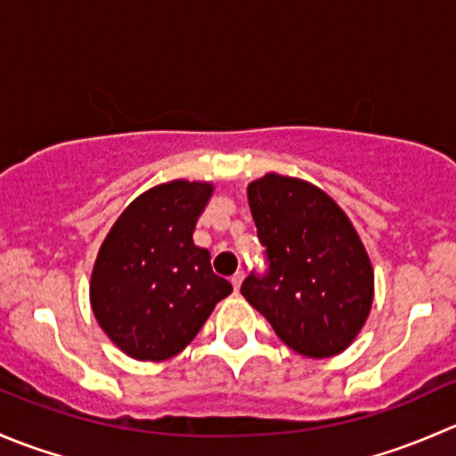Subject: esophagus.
<instances>
[{"instance_id": "obj_1", "label": "esophagus", "mask_w": 456, "mask_h": 456, "mask_svg": "<svg viewBox=\"0 0 456 456\" xmlns=\"http://www.w3.org/2000/svg\"><path fill=\"white\" fill-rule=\"evenodd\" d=\"M242 280H245V273H242V271H238V273H233V278H232V284H233V289H240V284H242Z\"/></svg>"}]
</instances>
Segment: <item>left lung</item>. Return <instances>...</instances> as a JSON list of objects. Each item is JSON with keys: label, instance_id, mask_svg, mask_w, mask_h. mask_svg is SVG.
Instances as JSON below:
<instances>
[{"label": "left lung", "instance_id": "8db88e82", "mask_svg": "<svg viewBox=\"0 0 456 456\" xmlns=\"http://www.w3.org/2000/svg\"><path fill=\"white\" fill-rule=\"evenodd\" d=\"M269 269L240 293L287 346L333 357L351 346L372 305V266L348 216L300 178L265 174L247 187Z\"/></svg>", "mask_w": 456, "mask_h": 456}]
</instances>
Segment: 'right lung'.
Returning a JSON list of instances; mask_svg holds the SVG:
<instances>
[{
	"label": "right lung",
	"instance_id": "1",
	"mask_svg": "<svg viewBox=\"0 0 456 456\" xmlns=\"http://www.w3.org/2000/svg\"><path fill=\"white\" fill-rule=\"evenodd\" d=\"M211 183L156 185L126 207L101 245L90 280L96 322L126 355L163 362L178 355L232 293L194 245Z\"/></svg>",
	"mask_w": 456,
	"mask_h": 456
}]
</instances>
